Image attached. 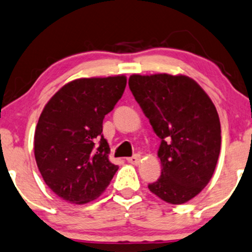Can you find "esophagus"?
Segmentation results:
<instances>
[{
    "mask_svg": "<svg viewBox=\"0 0 252 252\" xmlns=\"http://www.w3.org/2000/svg\"><path fill=\"white\" fill-rule=\"evenodd\" d=\"M127 161H128V162L132 163V164H139V163H140V161H141V157L139 154H135L131 158H127Z\"/></svg>",
    "mask_w": 252,
    "mask_h": 252,
    "instance_id": "esophagus-1",
    "label": "esophagus"
}]
</instances>
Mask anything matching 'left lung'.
<instances>
[{
    "label": "left lung",
    "instance_id": "obj_1",
    "mask_svg": "<svg viewBox=\"0 0 252 252\" xmlns=\"http://www.w3.org/2000/svg\"><path fill=\"white\" fill-rule=\"evenodd\" d=\"M128 86L161 139V176L148 188L168 203H186L208 185L219 160L221 124L215 105L182 74H133Z\"/></svg>",
    "mask_w": 252,
    "mask_h": 252
}]
</instances>
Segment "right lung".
<instances>
[{"mask_svg": "<svg viewBox=\"0 0 252 252\" xmlns=\"http://www.w3.org/2000/svg\"><path fill=\"white\" fill-rule=\"evenodd\" d=\"M125 76L80 78L64 85L40 114L33 150L48 187L64 201L95 200L118 170L108 160L102 120L125 91Z\"/></svg>", "mask_w": 252, "mask_h": 252, "instance_id": "1", "label": "right lung"}]
</instances>
